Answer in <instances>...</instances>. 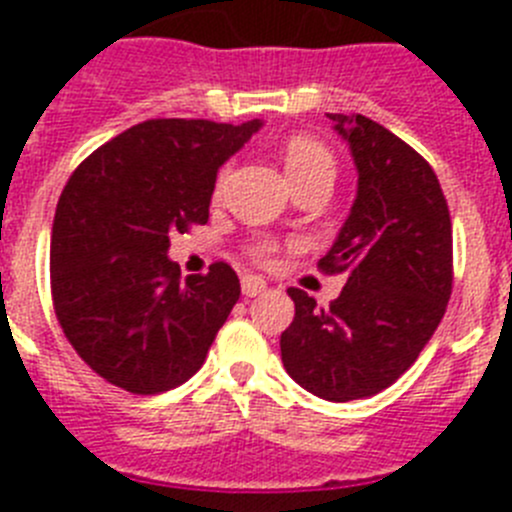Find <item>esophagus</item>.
Listing matches in <instances>:
<instances>
[{
    "label": "esophagus",
    "instance_id": "34e87169",
    "mask_svg": "<svg viewBox=\"0 0 512 512\" xmlns=\"http://www.w3.org/2000/svg\"><path fill=\"white\" fill-rule=\"evenodd\" d=\"M241 289L246 297H256V295H261V292H266V282L261 277L246 274V277L241 279Z\"/></svg>",
    "mask_w": 512,
    "mask_h": 512
}]
</instances>
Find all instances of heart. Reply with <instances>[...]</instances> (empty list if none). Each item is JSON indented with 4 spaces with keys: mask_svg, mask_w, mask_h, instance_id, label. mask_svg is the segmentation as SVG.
<instances>
[{
    "mask_svg": "<svg viewBox=\"0 0 512 512\" xmlns=\"http://www.w3.org/2000/svg\"><path fill=\"white\" fill-rule=\"evenodd\" d=\"M282 161H284V169H287V176L292 179V184L302 187L307 182H328L333 184L336 179V156L325 146L323 140L312 138V135H292V138L284 140L282 146ZM228 166L220 171L217 176V184H215V194L223 192L225 187V179H228ZM279 246L277 241H271V238H259V241H253L248 246V256L261 264H269L274 261L277 256Z\"/></svg>",
    "mask_w": 512,
    "mask_h": 512,
    "instance_id": "obj_1",
    "label": "heart"
}]
</instances>
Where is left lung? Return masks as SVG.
Segmentation results:
<instances>
[{
  "label": "left lung",
  "instance_id": "1",
  "mask_svg": "<svg viewBox=\"0 0 512 512\" xmlns=\"http://www.w3.org/2000/svg\"><path fill=\"white\" fill-rule=\"evenodd\" d=\"M359 169V194L318 269L346 274L328 307L292 287L284 369L330 402L372 397L408 372L441 323L454 284V235L436 171L364 115H330Z\"/></svg>",
  "mask_w": 512,
  "mask_h": 512
}]
</instances>
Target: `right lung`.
Returning a JSON list of instances; mask_svg holds the SVG:
<instances>
[{"mask_svg": "<svg viewBox=\"0 0 512 512\" xmlns=\"http://www.w3.org/2000/svg\"><path fill=\"white\" fill-rule=\"evenodd\" d=\"M261 128L156 117L76 166L51 233L53 310L81 361L133 395L187 382L241 297L215 261L182 282L169 235L205 225L217 169Z\"/></svg>", "mask_w": 512, "mask_h": 512, "instance_id": "add662e5", "label": "right lung"}]
</instances>
